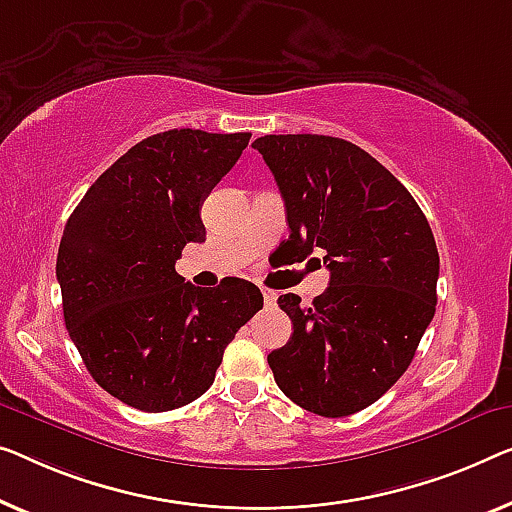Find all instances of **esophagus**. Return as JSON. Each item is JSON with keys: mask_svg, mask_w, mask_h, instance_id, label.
Masks as SVG:
<instances>
[{"mask_svg": "<svg viewBox=\"0 0 512 512\" xmlns=\"http://www.w3.org/2000/svg\"><path fill=\"white\" fill-rule=\"evenodd\" d=\"M262 296H264L266 305H273L278 299V292H273V289H269V287H262Z\"/></svg>", "mask_w": 512, "mask_h": 512, "instance_id": "1", "label": "esophagus"}]
</instances>
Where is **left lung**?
I'll use <instances>...</instances> for the list:
<instances>
[{
	"label": "left lung",
	"mask_w": 512,
	"mask_h": 512,
	"mask_svg": "<svg viewBox=\"0 0 512 512\" xmlns=\"http://www.w3.org/2000/svg\"><path fill=\"white\" fill-rule=\"evenodd\" d=\"M253 147L276 177L289 239L303 257L324 253L331 271L310 305L296 294L278 299L294 333L269 354L273 377L312 414H356L404 375L434 317L430 223L409 190L352 142L264 135Z\"/></svg>",
	"instance_id": "1"
}]
</instances>
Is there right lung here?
<instances>
[{
    "mask_svg": "<svg viewBox=\"0 0 512 512\" xmlns=\"http://www.w3.org/2000/svg\"><path fill=\"white\" fill-rule=\"evenodd\" d=\"M250 133L174 128L137 142L68 218L57 253L64 322L89 375L140 411L200 398L225 347L262 310L253 282L204 289L174 264L202 243V202L232 170Z\"/></svg>",
    "mask_w": 512,
    "mask_h": 512,
    "instance_id": "add662e5",
    "label": "right lung"
}]
</instances>
